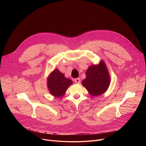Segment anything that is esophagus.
I'll list each match as a JSON object with an SVG mask.
<instances>
[{"instance_id": "1", "label": "esophagus", "mask_w": 146, "mask_h": 146, "mask_svg": "<svg viewBox=\"0 0 146 146\" xmlns=\"http://www.w3.org/2000/svg\"><path fill=\"white\" fill-rule=\"evenodd\" d=\"M80 81H81V80H80V78H77L74 79V82L76 83V84H80Z\"/></svg>"}]
</instances>
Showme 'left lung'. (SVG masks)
<instances>
[{"label":"left lung","mask_w":146,"mask_h":146,"mask_svg":"<svg viewBox=\"0 0 146 146\" xmlns=\"http://www.w3.org/2000/svg\"><path fill=\"white\" fill-rule=\"evenodd\" d=\"M86 78L82 81V85L90 95L97 96L105 93L110 84V76L105 62L101 60L98 65H92L86 72Z\"/></svg>","instance_id":"obj_1"}]
</instances>
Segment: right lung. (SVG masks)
Listing matches in <instances>:
<instances>
[{
	"mask_svg": "<svg viewBox=\"0 0 146 146\" xmlns=\"http://www.w3.org/2000/svg\"><path fill=\"white\" fill-rule=\"evenodd\" d=\"M72 84V81L66 78L58 69L54 70L47 79V86L49 92L56 98L64 96L66 90Z\"/></svg>",
	"mask_w": 146,
	"mask_h": 146,
	"instance_id": "right-lung-1",
	"label": "right lung"
}]
</instances>
